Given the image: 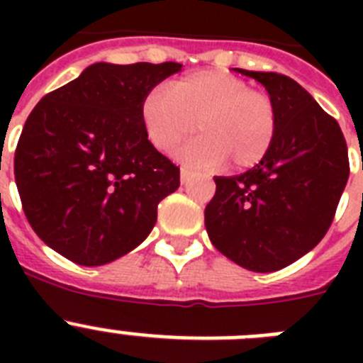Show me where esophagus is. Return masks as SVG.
Returning <instances> with one entry per match:
<instances>
[{
	"mask_svg": "<svg viewBox=\"0 0 363 363\" xmlns=\"http://www.w3.org/2000/svg\"><path fill=\"white\" fill-rule=\"evenodd\" d=\"M192 172L189 171V169H182V171H179V179H182V184H189V182H191L192 179Z\"/></svg>",
	"mask_w": 363,
	"mask_h": 363,
	"instance_id": "esophagus-1",
	"label": "esophagus"
}]
</instances>
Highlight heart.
I'll return each instance as SVG.
<instances>
[{"label":"heart","mask_w":363,"mask_h":363,"mask_svg":"<svg viewBox=\"0 0 363 363\" xmlns=\"http://www.w3.org/2000/svg\"><path fill=\"white\" fill-rule=\"evenodd\" d=\"M140 116L149 142L162 152L196 129L201 136L179 149L178 158L198 169L227 162L233 171L251 169L267 156L280 121L271 94L221 70L187 74L169 83L167 94L149 92Z\"/></svg>","instance_id":"heart-1"}]
</instances>
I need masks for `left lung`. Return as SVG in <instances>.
Returning a JSON list of instances; mask_svg holds the SVG:
<instances>
[{
	"label": "left lung",
	"mask_w": 363,
	"mask_h": 363,
	"mask_svg": "<svg viewBox=\"0 0 363 363\" xmlns=\"http://www.w3.org/2000/svg\"><path fill=\"white\" fill-rule=\"evenodd\" d=\"M265 86L278 107V133L258 165L214 176L205 227L221 255L255 272L284 269L318 245L349 178L340 125L289 76L238 69Z\"/></svg>",
	"instance_id": "left-lung-1"
}]
</instances>
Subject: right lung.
Returning a JSON list of instances; mask_svg holds the SVG:
<instances>
[{
  "label": "right lung",
  "mask_w": 363,
  "mask_h": 363,
  "mask_svg": "<svg viewBox=\"0 0 363 363\" xmlns=\"http://www.w3.org/2000/svg\"><path fill=\"white\" fill-rule=\"evenodd\" d=\"M174 62H99L34 107L19 136L14 176L25 216L50 249L85 267L136 249L179 169L154 149L140 116Z\"/></svg>",
  "instance_id": "obj_1"
}]
</instances>
